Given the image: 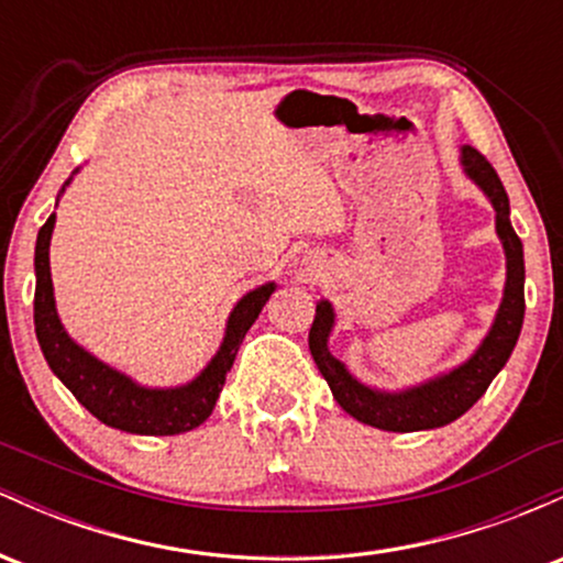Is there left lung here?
I'll list each match as a JSON object with an SVG mask.
<instances>
[{
	"label": "left lung",
	"instance_id": "left-lung-1",
	"mask_svg": "<svg viewBox=\"0 0 563 563\" xmlns=\"http://www.w3.org/2000/svg\"><path fill=\"white\" fill-rule=\"evenodd\" d=\"M461 169L484 192L495 209V232L506 254V286L493 325L484 333L479 346L461 365L448 367L421 384L402 389H378L354 376L349 367L333 357L331 333L335 328V307L328 299L318 301L309 352L318 363L322 378L331 386L333 399L360 423L384 431H426L448 426L471 410L476 399L487 391L493 378L508 363L521 322H525V245L510 224V203L489 161L471 145L461 147Z\"/></svg>",
	"mask_w": 563,
	"mask_h": 563
}]
</instances>
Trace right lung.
Wrapping results in <instances>:
<instances>
[{"label": "right lung", "instance_id": "add662e5", "mask_svg": "<svg viewBox=\"0 0 563 563\" xmlns=\"http://www.w3.org/2000/svg\"><path fill=\"white\" fill-rule=\"evenodd\" d=\"M76 174L79 169H74L66 179V185L57 192V200L74 183ZM55 219L53 211L44 228L38 230L34 254V325L49 371L63 380V386L92 412L97 421L111 426V429L140 437H174L198 429L214 412L219 391H222L228 371L235 363L238 349H241L249 328L260 318L264 303L275 294V280L256 286L235 301L228 322H224L222 344L196 378L179 386H147L126 376L119 367L95 357L79 341L70 339L66 325H63L55 303L53 273H49V243H53Z\"/></svg>", "mask_w": 563, "mask_h": 563}]
</instances>
